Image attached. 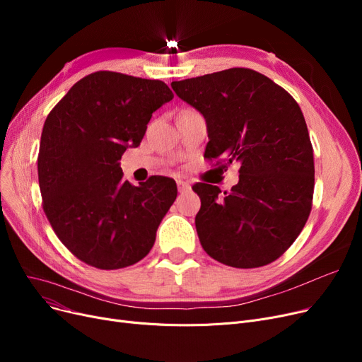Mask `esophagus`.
I'll use <instances>...</instances> for the list:
<instances>
[{
    "mask_svg": "<svg viewBox=\"0 0 362 362\" xmlns=\"http://www.w3.org/2000/svg\"><path fill=\"white\" fill-rule=\"evenodd\" d=\"M177 189H179V192H186V191H189V189H191V185H189L187 182H185V180H177Z\"/></svg>",
    "mask_w": 362,
    "mask_h": 362,
    "instance_id": "1",
    "label": "esophagus"
}]
</instances>
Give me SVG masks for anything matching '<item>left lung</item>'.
<instances>
[{
  "label": "left lung",
  "mask_w": 362,
  "mask_h": 362,
  "mask_svg": "<svg viewBox=\"0 0 362 362\" xmlns=\"http://www.w3.org/2000/svg\"><path fill=\"white\" fill-rule=\"evenodd\" d=\"M171 88L206 122L204 157L240 164L230 192L221 195L208 183L192 187L201 198L195 226L204 251L236 269L276 261L302 232L313 205L314 154L298 103L267 76L243 67Z\"/></svg>",
  "instance_id": "1"
}]
</instances>
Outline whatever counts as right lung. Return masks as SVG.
Instances as JSON below:
<instances>
[{"mask_svg": "<svg viewBox=\"0 0 362 362\" xmlns=\"http://www.w3.org/2000/svg\"><path fill=\"white\" fill-rule=\"evenodd\" d=\"M173 97L161 81L95 71L48 114L37 156L44 211L66 248L92 267L117 270L146 257L177 197L173 179L135 186L119 163Z\"/></svg>", "mask_w": 362, "mask_h": 362, "instance_id": "obj_1", "label": "right lung"}]
</instances>
